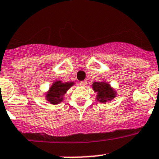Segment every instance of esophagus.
Here are the masks:
<instances>
[{
    "label": "esophagus",
    "mask_w": 159,
    "mask_h": 159,
    "mask_svg": "<svg viewBox=\"0 0 159 159\" xmlns=\"http://www.w3.org/2000/svg\"><path fill=\"white\" fill-rule=\"evenodd\" d=\"M79 84H80V86H85L86 85V82H85V81H83V82H80Z\"/></svg>",
    "instance_id": "obj_1"
}]
</instances>
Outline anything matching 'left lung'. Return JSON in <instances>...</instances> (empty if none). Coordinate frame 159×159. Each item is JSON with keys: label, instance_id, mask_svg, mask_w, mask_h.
<instances>
[{"label": "left lung", "instance_id": "1", "mask_svg": "<svg viewBox=\"0 0 159 159\" xmlns=\"http://www.w3.org/2000/svg\"><path fill=\"white\" fill-rule=\"evenodd\" d=\"M92 88L94 92H97L96 99L102 103L111 101L116 96V92L111 87L110 84L107 82H94L92 84Z\"/></svg>", "mask_w": 159, "mask_h": 159}]
</instances>
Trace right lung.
<instances>
[{"label":"right lung","instance_id":"1","mask_svg":"<svg viewBox=\"0 0 159 159\" xmlns=\"http://www.w3.org/2000/svg\"><path fill=\"white\" fill-rule=\"evenodd\" d=\"M73 85L74 82H62L61 81H56L49 88L46 94V99L52 104H58L63 101V96Z\"/></svg>","mask_w":159,"mask_h":159}]
</instances>
